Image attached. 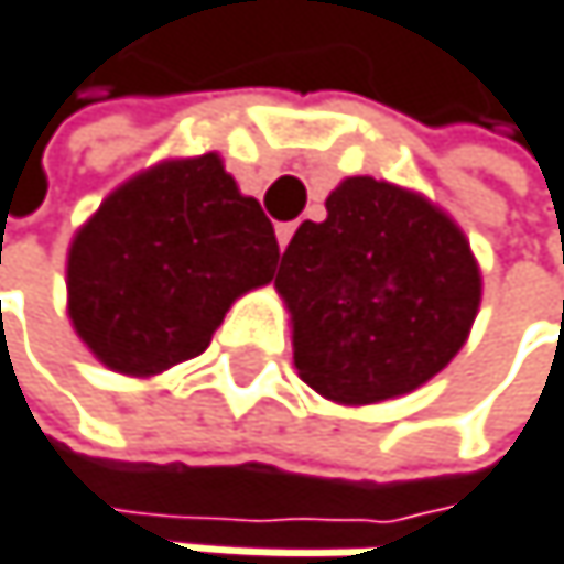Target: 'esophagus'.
Instances as JSON below:
<instances>
[{
	"mask_svg": "<svg viewBox=\"0 0 564 564\" xmlns=\"http://www.w3.org/2000/svg\"><path fill=\"white\" fill-rule=\"evenodd\" d=\"M291 236H294V223H280L276 226V243H280V250H288Z\"/></svg>",
	"mask_w": 564,
	"mask_h": 564,
	"instance_id": "esophagus-1",
	"label": "esophagus"
}]
</instances>
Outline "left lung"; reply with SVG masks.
<instances>
[{
	"mask_svg": "<svg viewBox=\"0 0 564 564\" xmlns=\"http://www.w3.org/2000/svg\"><path fill=\"white\" fill-rule=\"evenodd\" d=\"M324 206L328 219L301 223L276 273L297 372L348 405L413 392L477 317L470 243L436 206L368 175L345 178Z\"/></svg>",
	"mask_w": 564,
	"mask_h": 564,
	"instance_id": "obj_1",
	"label": "left lung"
}]
</instances>
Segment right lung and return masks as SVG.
Instances as JSON below:
<instances>
[{"label":"right lung","mask_w":564,"mask_h":564,"mask_svg":"<svg viewBox=\"0 0 564 564\" xmlns=\"http://www.w3.org/2000/svg\"><path fill=\"white\" fill-rule=\"evenodd\" d=\"M276 260L273 223L216 155L165 162L107 196L77 232L74 328L118 372H165L209 348L229 304L273 280Z\"/></svg>","instance_id":"right-lung-1"}]
</instances>
